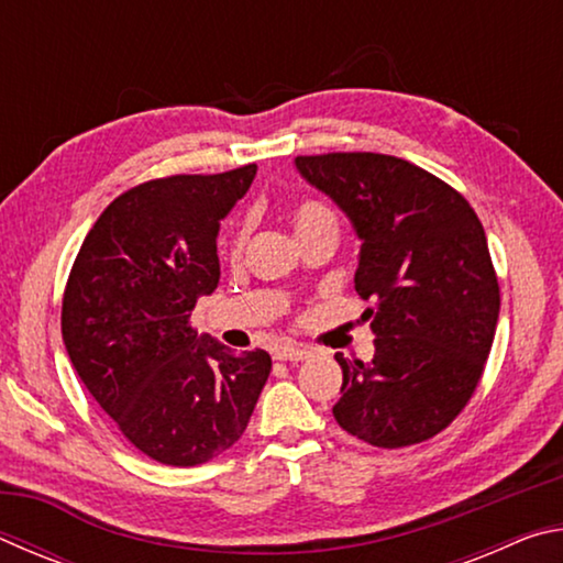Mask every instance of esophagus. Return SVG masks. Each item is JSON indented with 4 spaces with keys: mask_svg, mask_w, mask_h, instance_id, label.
Here are the masks:
<instances>
[{
    "mask_svg": "<svg viewBox=\"0 0 563 563\" xmlns=\"http://www.w3.org/2000/svg\"><path fill=\"white\" fill-rule=\"evenodd\" d=\"M312 350L308 345H302V342H292V340H285L273 350V357L285 360V362H300V360H308Z\"/></svg>",
    "mask_w": 563,
    "mask_h": 563,
    "instance_id": "34e87169",
    "label": "esophagus"
}]
</instances>
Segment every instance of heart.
<instances>
[{
    "label": "heart",
    "instance_id": "heart-1",
    "mask_svg": "<svg viewBox=\"0 0 563 563\" xmlns=\"http://www.w3.org/2000/svg\"><path fill=\"white\" fill-rule=\"evenodd\" d=\"M290 221L295 228V235L302 238L308 233H318V231H332L338 233V216L328 203L318 201V198H302L292 206L290 211ZM245 245V225L238 223L231 235H228V253L231 258H238Z\"/></svg>",
    "mask_w": 563,
    "mask_h": 563
}]
</instances>
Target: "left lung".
Returning a JSON list of instances; mask_svg holds the SVG:
<instances>
[{
    "instance_id": "left-lung-1",
    "label": "left lung",
    "mask_w": 563,
    "mask_h": 563,
    "mask_svg": "<svg viewBox=\"0 0 563 563\" xmlns=\"http://www.w3.org/2000/svg\"><path fill=\"white\" fill-rule=\"evenodd\" d=\"M300 176L355 228V290L373 360H345L338 424L397 450L440 434L470 402L499 320V283L472 206L424 168L385 154L298 156Z\"/></svg>"
}]
</instances>
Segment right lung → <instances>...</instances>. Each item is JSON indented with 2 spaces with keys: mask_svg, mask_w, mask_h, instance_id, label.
<instances>
[{
  "mask_svg": "<svg viewBox=\"0 0 563 563\" xmlns=\"http://www.w3.org/2000/svg\"><path fill=\"white\" fill-rule=\"evenodd\" d=\"M258 166L168 176L121 194L71 265L62 302L69 360L121 434L151 460L196 466L241 440L271 355H233L190 328L221 278L216 238Z\"/></svg>",
  "mask_w": 563,
  "mask_h": 563,
  "instance_id": "add662e5",
  "label": "right lung"
}]
</instances>
